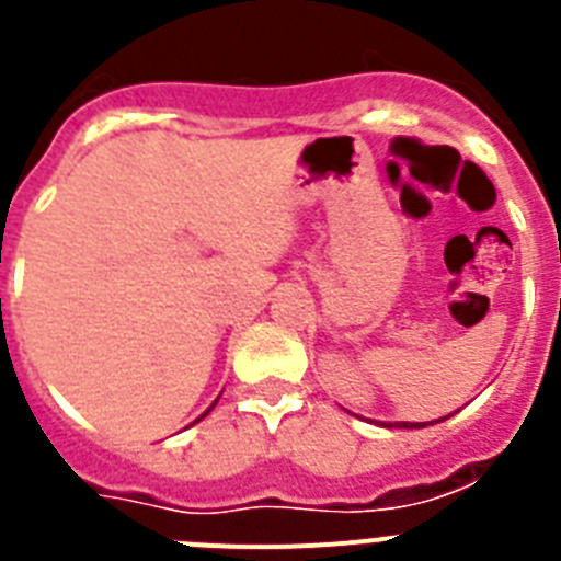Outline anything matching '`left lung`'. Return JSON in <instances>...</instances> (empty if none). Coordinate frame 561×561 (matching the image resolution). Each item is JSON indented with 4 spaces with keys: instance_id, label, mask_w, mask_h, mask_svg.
Wrapping results in <instances>:
<instances>
[{
    "instance_id": "1",
    "label": "left lung",
    "mask_w": 561,
    "mask_h": 561,
    "mask_svg": "<svg viewBox=\"0 0 561 561\" xmlns=\"http://www.w3.org/2000/svg\"><path fill=\"white\" fill-rule=\"evenodd\" d=\"M444 419H449V415H444ZM444 419H438V421H444ZM438 421H419V424H415V421H388V424H385V427H390V430H421V427H427V424H438Z\"/></svg>"
}]
</instances>
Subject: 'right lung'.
I'll list each match as a JSON object with an SVG mask.
<instances>
[{"mask_svg":"<svg viewBox=\"0 0 561 561\" xmlns=\"http://www.w3.org/2000/svg\"><path fill=\"white\" fill-rule=\"evenodd\" d=\"M213 408H216V401H213L210 408H207V410H205V413H202V415H199V419H196V421H202V419H205V415H207V413H210V410H213ZM196 421H193V424H196Z\"/></svg>","mask_w":561,"mask_h":561,"instance_id":"obj_1","label":"right lung"}]
</instances>
